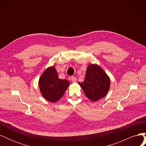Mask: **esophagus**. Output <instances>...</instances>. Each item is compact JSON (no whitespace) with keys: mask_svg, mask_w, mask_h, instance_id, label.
<instances>
[{"mask_svg":"<svg viewBox=\"0 0 146 146\" xmlns=\"http://www.w3.org/2000/svg\"><path fill=\"white\" fill-rule=\"evenodd\" d=\"M70 79H71V80H72V82H76V81H77L76 78L75 77H74V76H72L71 78H70Z\"/></svg>","mask_w":146,"mask_h":146,"instance_id":"1","label":"esophagus"}]
</instances>
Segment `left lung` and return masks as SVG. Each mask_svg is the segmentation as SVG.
Wrapping results in <instances>:
<instances>
[{
    "label": "left lung",
    "mask_w": 146,
    "mask_h": 146,
    "mask_svg": "<svg viewBox=\"0 0 146 146\" xmlns=\"http://www.w3.org/2000/svg\"><path fill=\"white\" fill-rule=\"evenodd\" d=\"M87 98L96 102L106 96L110 89V79L100 66L90 64L84 81L78 82Z\"/></svg>",
    "instance_id": "1"
}]
</instances>
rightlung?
<instances>
[{"mask_svg":"<svg viewBox=\"0 0 146 146\" xmlns=\"http://www.w3.org/2000/svg\"><path fill=\"white\" fill-rule=\"evenodd\" d=\"M69 85V81L58 78L54 66L47 68L39 80L41 93L50 102H56L62 98Z\"/></svg>","mask_w":146,"mask_h":146,"instance_id":"1","label":"right lung"}]
</instances>
